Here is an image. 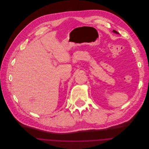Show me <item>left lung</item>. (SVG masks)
Returning a JSON list of instances; mask_svg holds the SVG:
<instances>
[{
    "label": "left lung",
    "mask_w": 149,
    "mask_h": 149,
    "mask_svg": "<svg viewBox=\"0 0 149 149\" xmlns=\"http://www.w3.org/2000/svg\"><path fill=\"white\" fill-rule=\"evenodd\" d=\"M113 33H116V34H119V33H118L117 31H114V30H113Z\"/></svg>",
    "instance_id": "1"
}]
</instances>
